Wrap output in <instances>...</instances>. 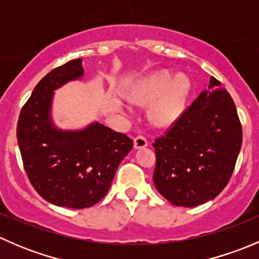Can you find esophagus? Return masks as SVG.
Listing matches in <instances>:
<instances>
[{
    "instance_id": "obj_1",
    "label": "esophagus",
    "mask_w": 259,
    "mask_h": 259,
    "mask_svg": "<svg viewBox=\"0 0 259 259\" xmlns=\"http://www.w3.org/2000/svg\"><path fill=\"white\" fill-rule=\"evenodd\" d=\"M145 146H148V142H146L145 138L142 137V135H138V137L134 139V148L142 149V148H145Z\"/></svg>"
}]
</instances>
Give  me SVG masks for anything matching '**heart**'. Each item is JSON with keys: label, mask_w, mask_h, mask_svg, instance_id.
Here are the masks:
<instances>
[{"label": "heart", "mask_w": 259, "mask_h": 259, "mask_svg": "<svg viewBox=\"0 0 259 259\" xmlns=\"http://www.w3.org/2000/svg\"><path fill=\"white\" fill-rule=\"evenodd\" d=\"M190 83L185 76L173 79L170 72L159 71L139 81L134 99L145 103L155 101L151 110L153 120L159 125H169L183 113Z\"/></svg>", "instance_id": "1"}]
</instances>
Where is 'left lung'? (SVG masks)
<instances>
[{"label": "left lung", "instance_id": "obj_1", "mask_svg": "<svg viewBox=\"0 0 259 259\" xmlns=\"http://www.w3.org/2000/svg\"><path fill=\"white\" fill-rule=\"evenodd\" d=\"M154 184L177 207H197L226 188L242 146L236 105L218 80L204 90L153 144Z\"/></svg>", "mask_w": 259, "mask_h": 259}]
</instances>
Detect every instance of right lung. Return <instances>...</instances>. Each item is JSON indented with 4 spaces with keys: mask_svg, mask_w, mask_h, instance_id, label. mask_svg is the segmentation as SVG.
<instances>
[{
    "mask_svg": "<svg viewBox=\"0 0 259 259\" xmlns=\"http://www.w3.org/2000/svg\"><path fill=\"white\" fill-rule=\"evenodd\" d=\"M83 76L82 59L50 71L36 85L17 122V142L31 184L57 207L82 209L103 199L133 140L100 122L80 130L54 124V91Z\"/></svg>",
    "mask_w": 259,
    "mask_h": 259,
    "instance_id": "obj_1",
    "label": "right lung"
}]
</instances>
